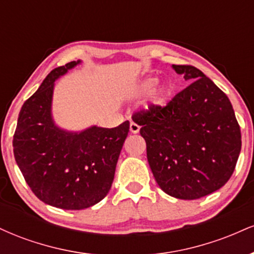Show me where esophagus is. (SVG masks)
Returning <instances> with one entry per match:
<instances>
[{"label": "esophagus", "mask_w": 254, "mask_h": 254, "mask_svg": "<svg viewBox=\"0 0 254 254\" xmlns=\"http://www.w3.org/2000/svg\"><path fill=\"white\" fill-rule=\"evenodd\" d=\"M130 132L131 133H138L139 132V125L131 122L130 123Z\"/></svg>", "instance_id": "obj_1"}]
</instances>
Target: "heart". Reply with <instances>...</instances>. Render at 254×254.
<instances>
[{
  "instance_id": "b5f03b06",
  "label": "heart",
  "mask_w": 254,
  "mask_h": 254,
  "mask_svg": "<svg viewBox=\"0 0 254 254\" xmlns=\"http://www.w3.org/2000/svg\"><path fill=\"white\" fill-rule=\"evenodd\" d=\"M157 83V78L155 77H150V78H147V80L144 81L143 83L141 84V92L142 93H147L149 92L154 88V87L156 86ZM168 90L165 88V87H161V88H159L155 92V94H154V100H155V103H162V101L165 100L166 95H167Z\"/></svg>"
}]
</instances>
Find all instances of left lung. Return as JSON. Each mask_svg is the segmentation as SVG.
<instances>
[{"label":"left lung","instance_id":"8db88e82","mask_svg":"<svg viewBox=\"0 0 254 254\" xmlns=\"http://www.w3.org/2000/svg\"><path fill=\"white\" fill-rule=\"evenodd\" d=\"M173 69L192 80L166 106L150 105L132 116L141 125L147 159L161 190L198 199L229 180L241 150L240 127L228 97L192 65Z\"/></svg>","mask_w":254,"mask_h":254}]
</instances>
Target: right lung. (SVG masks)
<instances>
[{
  "mask_svg": "<svg viewBox=\"0 0 254 254\" xmlns=\"http://www.w3.org/2000/svg\"><path fill=\"white\" fill-rule=\"evenodd\" d=\"M80 61L54 69L22 105L13 147L15 161L32 192L49 205L81 210L109 193L129 121L117 127H92L69 132L51 117L55 81Z\"/></svg>",
  "mask_w": 254,
  "mask_h": 254,
  "instance_id": "right-lung-1",
  "label": "right lung"
}]
</instances>
